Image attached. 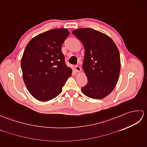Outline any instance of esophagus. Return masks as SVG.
<instances>
[{
	"instance_id": "1",
	"label": "esophagus",
	"mask_w": 147,
	"mask_h": 147,
	"mask_svg": "<svg viewBox=\"0 0 147 147\" xmlns=\"http://www.w3.org/2000/svg\"><path fill=\"white\" fill-rule=\"evenodd\" d=\"M75 70L76 72H80L81 70H82V69H81V67L79 66V65H76Z\"/></svg>"
}]
</instances>
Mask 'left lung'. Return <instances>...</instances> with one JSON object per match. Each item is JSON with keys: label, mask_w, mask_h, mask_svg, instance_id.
<instances>
[{"label": "left lung", "mask_w": 147, "mask_h": 147, "mask_svg": "<svg viewBox=\"0 0 147 147\" xmlns=\"http://www.w3.org/2000/svg\"><path fill=\"white\" fill-rule=\"evenodd\" d=\"M83 44V69L88 82L82 87L86 96L101 99L112 92L119 76L121 61L118 49L110 37L92 28H80L73 32Z\"/></svg>", "instance_id": "1"}]
</instances>
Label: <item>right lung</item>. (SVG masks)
<instances>
[{
  "label": "right lung",
  "instance_id": "1",
  "mask_svg": "<svg viewBox=\"0 0 147 147\" xmlns=\"http://www.w3.org/2000/svg\"><path fill=\"white\" fill-rule=\"evenodd\" d=\"M69 32L67 29L49 30L28 43L21 59L24 82L33 97L40 101L54 98L71 75L61 47Z\"/></svg>",
  "mask_w": 147,
  "mask_h": 147
}]
</instances>
